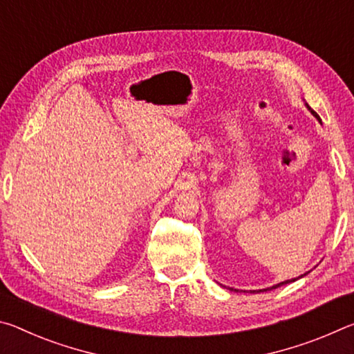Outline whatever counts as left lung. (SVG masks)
Segmentation results:
<instances>
[{
  "mask_svg": "<svg viewBox=\"0 0 354 354\" xmlns=\"http://www.w3.org/2000/svg\"><path fill=\"white\" fill-rule=\"evenodd\" d=\"M306 107H308V109L310 111V113H313V115L317 118V120H320V117H319V113H317L315 111H313V109H310V107L306 104ZM304 274H306V273H304ZM301 277H303V274H301ZM301 277H298V278H301ZM298 278H293V279H287V281H283V283H279V284H274V286H272V287H268V289H262V290H272V289H277V287H279V286H284V284H289V283H293V281H297ZM232 290V289H231ZM262 290H251V293H256V292H262Z\"/></svg>",
  "mask_w": 354,
  "mask_h": 354,
  "instance_id": "8db88e82",
  "label": "left lung"
}]
</instances>
